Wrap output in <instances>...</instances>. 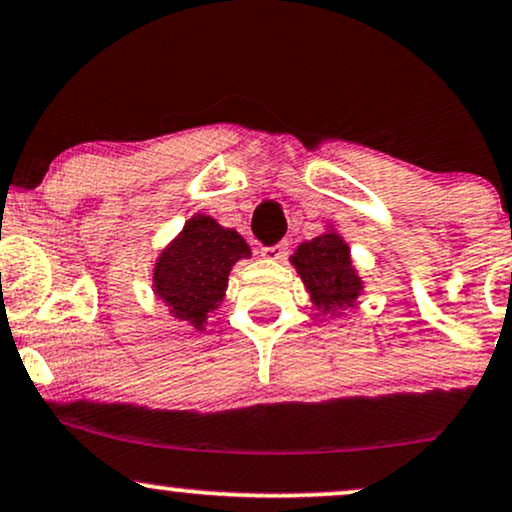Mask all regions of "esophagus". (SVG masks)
<instances>
[{"instance_id": "34e87169", "label": "esophagus", "mask_w": 512, "mask_h": 512, "mask_svg": "<svg viewBox=\"0 0 512 512\" xmlns=\"http://www.w3.org/2000/svg\"><path fill=\"white\" fill-rule=\"evenodd\" d=\"M283 255H286V243L269 245V248H262V257L267 262H279V260H283Z\"/></svg>"}]
</instances>
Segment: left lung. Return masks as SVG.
<instances>
[{
    "mask_svg": "<svg viewBox=\"0 0 512 512\" xmlns=\"http://www.w3.org/2000/svg\"><path fill=\"white\" fill-rule=\"evenodd\" d=\"M291 264L322 315L343 317L365 291L348 243L331 224L317 238L303 240L291 255Z\"/></svg>",
    "mask_w": 512,
    "mask_h": 512,
    "instance_id": "left-lung-1",
    "label": "left lung"
}]
</instances>
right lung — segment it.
<instances>
[{"label":"right lung","instance_id":"right-lung-1","mask_svg":"<svg viewBox=\"0 0 512 512\" xmlns=\"http://www.w3.org/2000/svg\"><path fill=\"white\" fill-rule=\"evenodd\" d=\"M250 255L238 231L224 229L209 214H193L157 255L152 293L171 317L205 331L207 317L224 303L233 264Z\"/></svg>","mask_w":512,"mask_h":512}]
</instances>
